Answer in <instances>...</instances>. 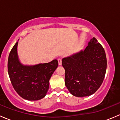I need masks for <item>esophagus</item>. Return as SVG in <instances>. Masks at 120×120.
I'll list each match as a JSON object with an SVG mask.
<instances>
[{"mask_svg": "<svg viewBox=\"0 0 120 120\" xmlns=\"http://www.w3.org/2000/svg\"><path fill=\"white\" fill-rule=\"evenodd\" d=\"M61 63H62V60H61V59L59 58L58 59V63H59V65H61Z\"/></svg>", "mask_w": 120, "mask_h": 120, "instance_id": "esophagus-1", "label": "esophagus"}]
</instances>
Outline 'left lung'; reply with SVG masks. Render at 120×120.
Returning a JSON list of instances; mask_svg holds the SVG:
<instances>
[{
	"label": "left lung",
	"instance_id": "left-lung-1",
	"mask_svg": "<svg viewBox=\"0 0 120 120\" xmlns=\"http://www.w3.org/2000/svg\"><path fill=\"white\" fill-rule=\"evenodd\" d=\"M65 85L72 95L85 97L94 94L103 81L107 59L102 46L95 38L84 50L62 59Z\"/></svg>",
	"mask_w": 120,
	"mask_h": 120
}]
</instances>
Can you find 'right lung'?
<instances>
[{"mask_svg": "<svg viewBox=\"0 0 120 120\" xmlns=\"http://www.w3.org/2000/svg\"><path fill=\"white\" fill-rule=\"evenodd\" d=\"M18 42L10 52L8 73L16 92L28 100H38L46 96L49 88V80L58 66L57 60L48 63L24 66L19 61Z\"/></svg>", "mask_w": 120, "mask_h": 120, "instance_id": "add662e5", "label": "right lung"}]
</instances>
